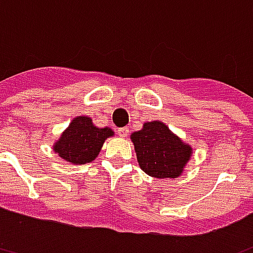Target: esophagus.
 Wrapping results in <instances>:
<instances>
[{
  "label": "esophagus",
  "instance_id": "1",
  "mask_svg": "<svg viewBox=\"0 0 253 253\" xmlns=\"http://www.w3.org/2000/svg\"><path fill=\"white\" fill-rule=\"evenodd\" d=\"M118 135L122 136V138H125V136H127V134H128V128L127 127H119L117 130Z\"/></svg>",
  "mask_w": 253,
  "mask_h": 253
}]
</instances>
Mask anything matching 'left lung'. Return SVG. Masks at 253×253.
<instances>
[{
  "label": "left lung",
  "instance_id": "left-lung-1",
  "mask_svg": "<svg viewBox=\"0 0 253 253\" xmlns=\"http://www.w3.org/2000/svg\"><path fill=\"white\" fill-rule=\"evenodd\" d=\"M131 139L141 169L155 178H177L192 154V149L158 121L145 123Z\"/></svg>",
  "mask_w": 253,
  "mask_h": 253
}]
</instances>
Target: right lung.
Returning <instances> with one entry per match:
<instances>
[{
	"label": "right lung",
	"instance_id": "obj_1",
	"mask_svg": "<svg viewBox=\"0 0 253 253\" xmlns=\"http://www.w3.org/2000/svg\"><path fill=\"white\" fill-rule=\"evenodd\" d=\"M112 134L111 128H98L89 118L78 117L56 142L55 151L67 162L88 164L98 157L104 141Z\"/></svg>",
	"mask_w": 253,
	"mask_h": 253
}]
</instances>
